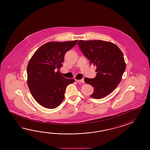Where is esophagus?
Segmentation results:
<instances>
[{"mask_svg":"<svg viewBox=\"0 0 150 150\" xmlns=\"http://www.w3.org/2000/svg\"><path fill=\"white\" fill-rule=\"evenodd\" d=\"M76 81L77 83H84V79H81L80 80L76 79Z\"/></svg>","mask_w":150,"mask_h":150,"instance_id":"esophagus-1","label":"esophagus"}]
</instances>
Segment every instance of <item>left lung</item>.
<instances>
[{
  "instance_id": "left-lung-1",
  "label": "left lung",
  "mask_w": 150,
  "mask_h": 150,
  "mask_svg": "<svg viewBox=\"0 0 150 150\" xmlns=\"http://www.w3.org/2000/svg\"><path fill=\"white\" fill-rule=\"evenodd\" d=\"M77 44L83 54L96 66L94 78H85L84 81L94 87L90 96L94 99L103 98L116 88L122 79L126 65L123 54L117 45L101 40H79Z\"/></svg>"
}]
</instances>
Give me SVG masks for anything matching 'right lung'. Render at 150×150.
Instances as JSON below:
<instances>
[{
  "label": "right lung",
  "instance_id": "obj_1",
  "mask_svg": "<svg viewBox=\"0 0 150 150\" xmlns=\"http://www.w3.org/2000/svg\"><path fill=\"white\" fill-rule=\"evenodd\" d=\"M72 41L50 42L35 51L29 62L27 83L33 98L40 105L49 109L57 107L64 98L65 89L75 80L60 74L64 55L76 45Z\"/></svg>",
  "mask_w": 150,
  "mask_h": 150
}]
</instances>
